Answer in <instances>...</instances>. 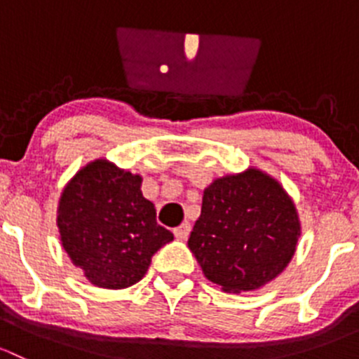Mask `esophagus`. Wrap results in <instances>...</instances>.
<instances>
[{
	"label": "esophagus",
	"instance_id": "esophagus-1",
	"mask_svg": "<svg viewBox=\"0 0 359 359\" xmlns=\"http://www.w3.org/2000/svg\"><path fill=\"white\" fill-rule=\"evenodd\" d=\"M189 233H191V224L189 222L180 224L179 227H175V229H173V234H175L177 240H187Z\"/></svg>",
	"mask_w": 359,
	"mask_h": 359
}]
</instances>
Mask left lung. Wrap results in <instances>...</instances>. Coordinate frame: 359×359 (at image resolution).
<instances>
[{
    "instance_id": "obj_1",
    "label": "left lung",
    "mask_w": 359,
    "mask_h": 359,
    "mask_svg": "<svg viewBox=\"0 0 359 359\" xmlns=\"http://www.w3.org/2000/svg\"><path fill=\"white\" fill-rule=\"evenodd\" d=\"M300 233L297 206L280 180L248 166L205 187L187 247L220 290L253 292L287 269Z\"/></svg>"
}]
</instances>
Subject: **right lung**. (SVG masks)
<instances>
[{
    "label": "right lung",
    "instance_id": "1",
    "mask_svg": "<svg viewBox=\"0 0 359 359\" xmlns=\"http://www.w3.org/2000/svg\"><path fill=\"white\" fill-rule=\"evenodd\" d=\"M142 177L93 159L64 186L57 205L60 243L92 285L121 290L144 278L151 257L173 234L142 196Z\"/></svg>",
    "mask_w": 359,
    "mask_h": 359
}]
</instances>
